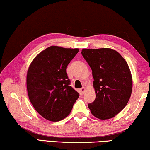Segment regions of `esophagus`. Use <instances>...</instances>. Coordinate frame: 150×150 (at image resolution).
I'll return each mask as SVG.
<instances>
[{"instance_id": "esophagus-1", "label": "esophagus", "mask_w": 150, "mask_h": 150, "mask_svg": "<svg viewBox=\"0 0 150 150\" xmlns=\"http://www.w3.org/2000/svg\"><path fill=\"white\" fill-rule=\"evenodd\" d=\"M80 90H81V93L82 94H83L84 93V92H85V88L84 87H82L81 89H80Z\"/></svg>"}]
</instances>
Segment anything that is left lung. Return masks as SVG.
Returning a JSON list of instances; mask_svg holds the SVG:
<instances>
[{
	"label": "left lung",
	"mask_w": 150,
	"mask_h": 150,
	"mask_svg": "<svg viewBox=\"0 0 150 150\" xmlns=\"http://www.w3.org/2000/svg\"><path fill=\"white\" fill-rule=\"evenodd\" d=\"M81 54L92 71L96 98L88 104L92 114L100 120L119 113L129 100L132 80L127 62L114 50L83 49Z\"/></svg>",
	"instance_id": "8db88e82"
}]
</instances>
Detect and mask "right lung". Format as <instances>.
<instances>
[{
  "label": "right lung",
  "mask_w": 150,
  "mask_h": 150,
  "mask_svg": "<svg viewBox=\"0 0 150 150\" xmlns=\"http://www.w3.org/2000/svg\"><path fill=\"white\" fill-rule=\"evenodd\" d=\"M78 52L51 46L38 54L29 67L26 77L29 99L35 110L50 121L66 117L79 98L67 73V66Z\"/></svg>",
  "instance_id": "obj_1"
}]
</instances>
